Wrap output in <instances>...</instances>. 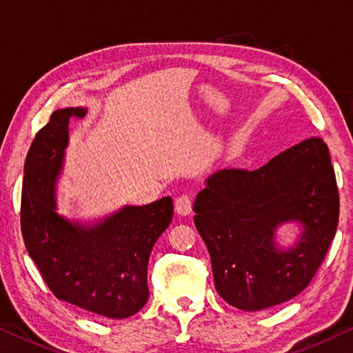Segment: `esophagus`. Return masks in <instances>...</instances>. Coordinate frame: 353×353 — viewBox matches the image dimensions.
<instances>
[{
  "label": "esophagus",
  "instance_id": "1",
  "mask_svg": "<svg viewBox=\"0 0 353 353\" xmlns=\"http://www.w3.org/2000/svg\"><path fill=\"white\" fill-rule=\"evenodd\" d=\"M192 199L187 194H182V196H179L174 203V209L179 215H190L192 214Z\"/></svg>",
  "mask_w": 353,
  "mask_h": 353
}]
</instances>
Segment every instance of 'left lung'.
<instances>
[{
  "mask_svg": "<svg viewBox=\"0 0 353 353\" xmlns=\"http://www.w3.org/2000/svg\"><path fill=\"white\" fill-rule=\"evenodd\" d=\"M193 210L218 295L242 311L281 305L310 284L336 234L339 193L327 144L312 137L257 170L216 171ZM289 221L302 234L283 250L276 229Z\"/></svg>",
  "mask_w": 353,
  "mask_h": 353,
  "instance_id": "1",
  "label": "left lung"
}]
</instances>
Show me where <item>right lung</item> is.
<instances>
[{"instance_id":"right-lung-1","label":"right lung","mask_w":353,"mask_h":353,"mask_svg":"<svg viewBox=\"0 0 353 353\" xmlns=\"http://www.w3.org/2000/svg\"><path fill=\"white\" fill-rule=\"evenodd\" d=\"M85 108L56 110L37 132L25 161L20 225L28 253L56 299L108 319H125L149 299L152 247L172 220V199L125 205L94 225L56 212V179L69 122Z\"/></svg>"}]
</instances>
